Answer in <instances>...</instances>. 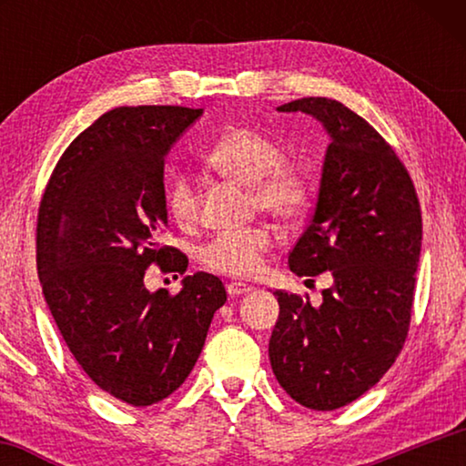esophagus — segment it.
<instances>
[{
	"mask_svg": "<svg viewBox=\"0 0 466 466\" xmlns=\"http://www.w3.org/2000/svg\"><path fill=\"white\" fill-rule=\"evenodd\" d=\"M250 289H252V288L247 286V283H242V281H230V283H228V286H226V291H228V294H230L232 298H234V296L248 294Z\"/></svg>",
	"mask_w": 466,
	"mask_h": 466,
	"instance_id": "1",
	"label": "esophagus"
}]
</instances>
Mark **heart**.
Returning a JSON list of instances; mask_svg holds the SVG:
<instances>
[{
	"label": "heart",
	"instance_id": "heart-1",
	"mask_svg": "<svg viewBox=\"0 0 466 466\" xmlns=\"http://www.w3.org/2000/svg\"><path fill=\"white\" fill-rule=\"evenodd\" d=\"M203 162L226 177L238 178L252 188V205L271 211L286 222L302 218L310 208L312 187L306 172L283 160V146L267 133L248 125L226 127L203 149ZM164 205L170 219L180 228L195 224L199 195L193 180L175 172L164 187ZM275 247L269 224H255L240 230H224L199 248L201 263L209 271L252 278L261 271L265 255Z\"/></svg>",
	"mask_w": 466,
	"mask_h": 466
}]
</instances>
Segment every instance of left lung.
I'll use <instances>...</instances> for the list:
<instances>
[{"instance_id": "obj_1", "label": "left lung", "mask_w": 466, "mask_h": 466, "mask_svg": "<svg viewBox=\"0 0 466 466\" xmlns=\"http://www.w3.org/2000/svg\"><path fill=\"white\" fill-rule=\"evenodd\" d=\"M302 110L330 136L314 214L291 248L299 278L322 271V304L275 291L279 319L269 341L273 374L296 403L333 411L380 380L411 325L421 250V208L405 164L372 125L333 98L278 106Z\"/></svg>"}]
</instances>
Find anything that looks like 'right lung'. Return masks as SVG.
<instances>
[{
    "mask_svg": "<svg viewBox=\"0 0 466 466\" xmlns=\"http://www.w3.org/2000/svg\"><path fill=\"white\" fill-rule=\"evenodd\" d=\"M203 108L119 106L98 116L59 157L36 218V265L63 341L110 397L147 407L191 374L226 289L211 273L183 289L147 291L156 263L185 273L160 247L167 232L164 156Z\"/></svg>",
    "mask_w": 466,
    "mask_h": 466,
    "instance_id": "obj_1",
    "label": "right lung"
}]
</instances>
